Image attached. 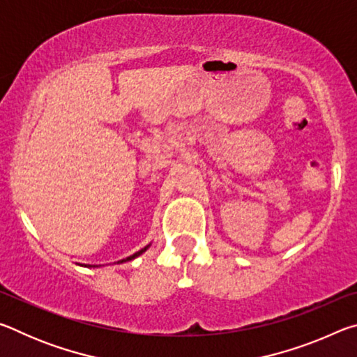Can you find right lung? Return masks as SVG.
Returning <instances> with one entry per match:
<instances>
[{
    "mask_svg": "<svg viewBox=\"0 0 357 357\" xmlns=\"http://www.w3.org/2000/svg\"><path fill=\"white\" fill-rule=\"evenodd\" d=\"M144 250H146V247H144V249H143V250H140V252H137V253H134V255H130V257H128V258L121 259V261H119V263H124V261H129V259H134L135 257H138V255H140V253H143Z\"/></svg>",
    "mask_w": 357,
    "mask_h": 357,
    "instance_id": "right-lung-1",
    "label": "right lung"
}]
</instances>
